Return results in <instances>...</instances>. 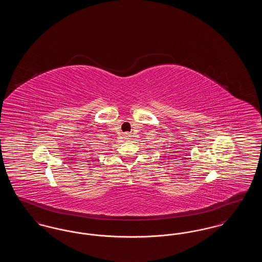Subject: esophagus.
<instances>
[{"label": "esophagus", "mask_w": 262, "mask_h": 262, "mask_svg": "<svg viewBox=\"0 0 262 262\" xmlns=\"http://www.w3.org/2000/svg\"><path fill=\"white\" fill-rule=\"evenodd\" d=\"M127 135H128V134H125V137H127Z\"/></svg>", "instance_id": "34e87169"}]
</instances>
